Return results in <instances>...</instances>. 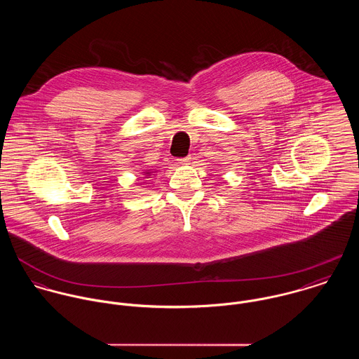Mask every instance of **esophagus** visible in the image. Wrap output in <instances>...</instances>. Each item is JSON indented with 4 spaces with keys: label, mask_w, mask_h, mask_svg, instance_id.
I'll use <instances>...</instances> for the list:
<instances>
[{
    "label": "esophagus",
    "mask_w": 359,
    "mask_h": 359,
    "mask_svg": "<svg viewBox=\"0 0 359 359\" xmlns=\"http://www.w3.org/2000/svg\"><path fill=\"white\" fill-rule=\"evenodd\" d=\"M177 162L180 164H189L191 162V156H187V158H180V159H177Z\"/></svg>",
    "instance_id": "obj_1"
}]
</instances>
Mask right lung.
I'll list each match as a JSON object with an SVG mask.
<instances>
[{"instance_id":"obj_1","label":"right lung","mask_w":359,"mask_h":359,"mask_svg":"<svg viewBox=\"0 0 359 359\" xmlns=\"http://www.w3.org/2000/svg\"><path fill=\"white\" fill-rule=\"evenodd\" d=\"M152 172H156V171H151V170H147V171H144V175H145V178H149V175H154Z\"/></svg>"}]
</instances>
